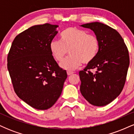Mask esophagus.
<instances>
[{"label": "esophagus", "mask_w": 134, "mask_h": 134, "mask_svg": "<svg viewBox=\"0 0 134 134\" xmlns=\"http://www.w3.org/2000/svg\"><path fill=\"white\" fill-rule=\"evenodd\" d=\"M67 75H68V76H70V75L73 74L74 72H70V71H67Z\"/></svg>", "instance_id": "esophagus-1"}]
</instances>
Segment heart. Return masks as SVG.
<instances>
[{
    "mask_svg": "<svg viewBox=\"0 0 134 134\" xmlns=\"http://www.w3.org/2000/svg\"><path fill=\"white\" fill-rule=\"evenodd\" d=\"M60 38V41H51L49 47L52 56L58 62L64 59L69 50L70 56L60 63V67L65 70H76L82 63L90 64L99 52L98 37L82 29L67 27L62 31Z\"/></svg>",
    "mask_w": 134,
    "mask_h": 134,
    "instance_id": "obj_1",
    "label": "heart"
}]
</instances>
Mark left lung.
Here are the masks:
<instances>
[{"instance_id":"obj_1","label":"left lung","mask_w":134,"mask_h":134,"mask_svg":"<svg viewBox=\"0 0 134 134\" xmlns=\"http://www.w3.org/2000/svg\"><path fill=\"white\" fill-rule=\"evenodd\" d=\"M81 26L93 31L100 46L95 59L79 72L80 91L90 104L103 107L117 98L124 88L130 64L128 49L117 31L106 24L94 22Z\"/></svg>"}]
</instances>
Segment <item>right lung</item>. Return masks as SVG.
<instances>
[{
	"mask_svg": "<svg viewBox=\"0 0 134 134\" xmlns=\"http://www.w3.org/2000/svg\"><path fill=\"white\" fill-rule=\"evenodd\" d=\"M58 26L46 23L24 31L14 38L7 56L15 93L37 110H47L56 103L67 77L49 47Z\"/></svg>",
	"mask_w": 134,
	"mask_h": 134,
	"instance_id": "add662e5",
	"label": "right lung"
}]
</instances>
